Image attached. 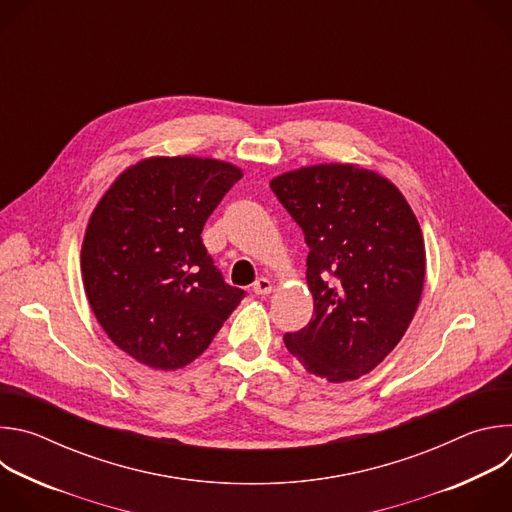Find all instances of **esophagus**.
Instances as JSON below:
<instances>
[{"label":"esophagus","mask_w":512,"mask_h":512,"mask_svg":"<svg viewBox=\"0 0 512 512\" xmlns=\"http://www.w3.org/2000/svg\"><path fill=\"white\" fill-rule=\"evenodd\" d=\"M271 289H273V285L267 277H259L253 283V294H257V296H267V294H271Z\"/></svg>","instance_id":"1"}]
</instances>
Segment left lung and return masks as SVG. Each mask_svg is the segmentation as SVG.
<instances>
[{"instance_id":"obj_1","label":"left lung","mask_w":512,"mask_h":512,"mask_svg":"<svg viewBox=\"0 0 512 512\" xmlns=\"http://www.w3.org/2000/svg\"><path fill=\"white\" fill-rule=\"evenodd\" d=\"M302 227L314 318L283 342L330 383L371 373L409 328L425 279V245L401 190L356 164H316L271 180Z\"/></svg>"}]
</instances>
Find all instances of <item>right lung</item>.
<instances>
[{
  "mask_svg": "<svg viewBox=\"0 0 512 512\" xmlns=\"http://www.w3.org/2000/svg\"><path fill=\"white\" fill-rule=\"evenodd\" d=\"M241 178L223 160L154 156L123 170L95 206L81 249L85 294L107 336L137 362L186 367L245 298L200 237Z\"/></svg>",
  "mask_w": 512,
  "mask_h": 512,
  "instance_id": "obj_1",
  "label": "right lung"
}]
</instances>
